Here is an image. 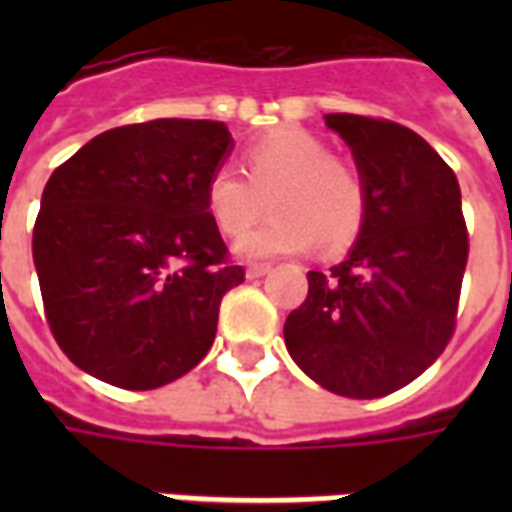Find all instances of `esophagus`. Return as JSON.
<instances>
[{"label": "esophagus", "mask_w": 512, "mask_h": 512, "mask_svg": "<svg viewBox=\"0 0 512 512\" xmlns=\"http://www.w3.org/2000/svg\"><path fill=\"white\" fill-rule=\"evenodd\" d=\"M268 271H271L268 263H249V266H246V277L257 279V277H263V274H268Z\"/></svg>", "instance_id": "obj_1"}]
</instances>
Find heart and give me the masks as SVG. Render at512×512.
Here are the masks:
<instances>
[{
    "mask_svg": "<svg viewBox=\"0 0 512 512\" xmlns=\"http://www.w3.org/2000/svg\"><path fill=\"white\" fill-rule=\"evenodd\" d=\"M246 181L238 169L216 167L205 180V208L224 238H241L277 213L241 244V255H296L318 244L340 255L359 241L367 224V180L351 158L301 128H279L244 150Z\"/></svg>",
    "mask_w": 512,
    "mask_h": 512,
    "instance_id": "1",
    "label": "heart"
}]
</instances>
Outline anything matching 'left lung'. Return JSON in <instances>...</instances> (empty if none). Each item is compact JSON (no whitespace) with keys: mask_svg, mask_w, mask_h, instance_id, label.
Returning a JSON list of instances; mask_svg holds the SVG:
<instances>
[{"mask_svg":"<svg viewBox=\"0 0 512 512\" xmlns=\"http://www.w3.org/2000/svg\"><path fill=\"white\" fill-rule=\"evenodd\" d=\"M370 194L359 241L285 321L293 362L334 395L370 400L422 376L455 334L469 233L455 172L411 128L326 115Z\"/></svg>","mask_w":512,"mask_h":512,"instance_id":"obj_1","label":"left lung"}]
</instances>
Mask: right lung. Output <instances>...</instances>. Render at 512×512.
<instances>
[{
    "label": "right lung",
    "instance_id": "obj_1",
    "mask_svg": "<svg viewBox=\"0 0 512 512\" xmlns=\"http://www.w3.org/2000/svg\"><path fill=\"white\" fill-rule=\"evenodd\" d=\"M216 120L161 117L90 139L51 172L32 230L43 312L65 356L120 389H158L211 351L244 282L205 208L230 150Z\"/></svg>",
    "mask_w": 512,
    "mask_h": 512
}]
</instances>
